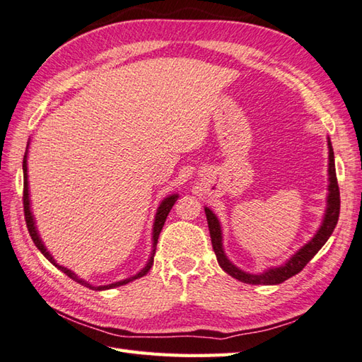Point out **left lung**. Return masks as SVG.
<instances>
[{
    "label": "left lung",
    "mask_w": 362,
    "mask_h": 362,
    "mask_svg": "<svg viewBox=\"0 0 362 362\" xmlns=\"http://www.w3.org/2000/svg\"><path fill=\"white\" fill-rule=\"evenodd\" d=\"M327 142H328V195H327V209L324 214V220L320 223L315 237H313L308 243H305L299 251L294 252L290 259H288L284 264H280V267H272V268L264 269L263 272H257V274L246 272L243 269H240L238 267H235V264L228 259L226 252H224L220 220L216 218V215L211 211V209L204 207L214 252L224 272H228L229 276L240 280V282L249 284V285H279L285 282L286 279L296 276L297 272H300L305 268V264H307L313 257L317 254L319 249L327 243V240L333 234L336 224H338L339 209H341L339 187H338V180H336V168H334V153H333L330 138H327Z\"/></svg>",
    "instance_id": "8db88e82"
}]
</instances>
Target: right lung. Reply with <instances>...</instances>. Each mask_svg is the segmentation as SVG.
<instances>
[{
	"label": "right lung",
	"mask_w": 362,
	"mask_h": 362,
	"mask_svg": "<svg viewBox=\"0 0 362 362\" xmlns=\"http://www.w3.org/2000/svg\"><path fill=\"white\" fill-rule=\"evenodd\" d=\"M29 147V144H28ZM28 147H26V153H24V159H23V178H24V190H23V206H24V218H26V224H28V230L29 234L32 237V240H34L35 246L40 249V252H42L47 260H49L54 267H57L62 272H65V274L68 277H71L72 280H76V282H78L80 285H83L86 288H90V290H94V291H103V290H111V288H116V286H120V285H125V284H130L133 282V280L139 279V277H144L147 274V272L150 271L151 264H153V257H155V252H156V243H158V238H159V234L160 230H163V226L165 223V218L168 212H170V209L173 207L175 202L178 199V194H172L165 197L163 202H160V204L158 206L156 209V215H155V221H153V230H151V252H150V257L146 263V267H144L138 274H134L132 277L128 279H124V280H119V282H115V284H108V285H100V286H94L91 284H88L86 280L77 277L76 272H72L71 269L62 267V264H59L57 262H55V259L52 257V254L47 251L42 237H40L38 230H37V226H35V218H34V214H32L30 211V198H29V181H28Z\"/></svg>",
	"instance_id": "add662e5"
}]
</instances>
